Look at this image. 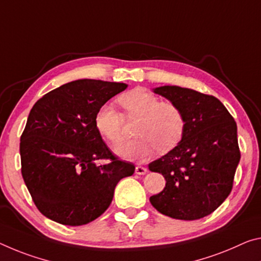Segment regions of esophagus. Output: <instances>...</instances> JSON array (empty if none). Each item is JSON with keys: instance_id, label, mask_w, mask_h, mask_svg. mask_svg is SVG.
I'll return each instance as SVG.
<instances>
[{"instance_id": "obj_1", "label": "esophagus", "mask_w": 261, "mask_h": 261, "mask_svg": "<svg viewBox=\"0 0 261 261\" xmlns=\"http://www.w3.org/2000/svg\"><path fill=\"white\" fill-rule=\"evenodd\" d=\"M135 172H136V174H138V175H144L147 173V168L143 167V166H136Z\"/></svg>"}]
</instances>
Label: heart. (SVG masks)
<instances>
[{
  "label": "heart",
  "instance_id": "1",
  "mask_svg": "<svg viewBox=\"0 0 261 261\" xmlns=\"http://www.w3.org/2000/svg\"><path fill=\"white\" fill-rule=\"evenodd\" d=\"M119 105L129 118L139 117L136 139L127 140L115 148V153L124 159L144 160L158 148L166 153L182 139L186 117L174 103L161 102L159 97L145 89L137 88L122 95ZM95 127L110 143L123 139L124 117L110 103L101 106L95 114Z\"/></svg>",
  "mask_w": 261,
  "mask_h": 261
}]
</instances>
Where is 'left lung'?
Returning a JSON list of instances; mask_svg holds the SVG:
<instances>
[{
  "mask_svg": "<svg viewBox=\"0 0 261 261\" xmlns=\"http://www.w3.org/2000/svg\"><path fill=\"white\" fill-rule=\"evenodd\" d=\"M153 92L180 107L186 130L173 150L148 164L151 172L166 180L163 192L150 202L168 217L200 220L215 212L232 189L241 160L237 124L212 95L179 86H161Z\"/></svg>",
  "mask_w": 261,
  "mask_h": 261,
  "instance_id": "left-lung-1",
  "label": "left lung"
}]
</instances>
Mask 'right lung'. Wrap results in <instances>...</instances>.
<instances>
[{"label":"right lung","instance_id":"obj_1","mask_svg":"<svg viewBox=\"0 0 261 261\" xmlns=\"http://www.w3.org/2000/svg\"><path fill=\"white\" fill-rule=\"evenodd\" d=\"M122 82L82 79L44 95L29 114L20 136L22 175L32 200L45 217L77 226L108 209L118 181L135 165L118 160L95 127V114ZM101 159L110 164L96 165Z\"/></svg>","mask_w":261,"mask_h":261}]
</instances>
